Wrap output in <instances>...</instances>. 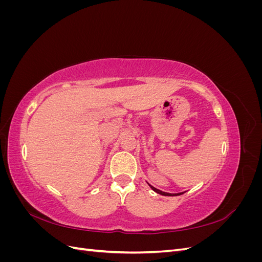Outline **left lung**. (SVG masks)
Returning <instances> with one entry per match:
<instances>
[{
	"instance_id": "left-lung-1",
	"label": "left lung",
	"mask_w": 262,
	"mask_h": 262,
	"mask_svg": "<svg viewBox=\"0 0 262 262\" xmlns=\"http://www.w3.org/2000/svg\"><path fill=\"white\" fill-rule=\"evenodd\" d=\"M147 185L150 187V189L153 190V191H155L156 193H158V194H162V195H167V196H176V195H180V194H182V193H185V192H179V193H168V192H164V191H162V190H158V189H156L155 187H153V186H150L148 182H147Z\"/></svg>"
}]
</instances>
